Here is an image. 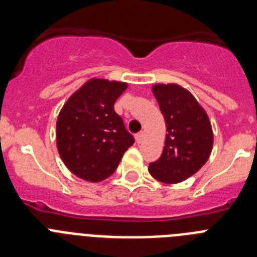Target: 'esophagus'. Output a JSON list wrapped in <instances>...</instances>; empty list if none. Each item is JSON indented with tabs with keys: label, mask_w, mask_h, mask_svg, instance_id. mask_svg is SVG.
Returning a JSON list of instances; mask_svg holds the SVG:
<instances>
[{
	"label": "esophagus",
	"mask_w": 257,
	"mask_h": 257,
	"mask_svg": "<svg viewBox=\"0 0 257 257\" xmlns=\"http://www.w3.org/2000/svg\"><path fill=\"white\" fill-rule=\"evenodd\" d=\"M144 136H145V134H144V131H140V133H138L135 135V139H136V142L139 143V144H142L143 142H144Z\"/></svg>",
	"instance_id": "obj_1"
}]
</instances>
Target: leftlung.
Listing matches in <instances>:
<instances>
[{"mask_svg": "<svg viewBox=\"0 0 257 257\" xmlns=\"http://www.w3.org/2000/svg\"><path fill=\"white\" fill-rule=\"evenodd\" d=\"M152 90L169 134L162 154L149 163L148 170L158 181L180 183L207 162L212 151V127L196 97L181 86L154 85Z\"/></svg>", "mask_w": 257, "mask_h": 257, "instance_id": "left-lung-1", "label": "left lung"}]
</instances>
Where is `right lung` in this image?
<instances>
[{
    "label": "right lung",
    "instance_id": "obj_1",
    "mask_svg": "<svg viewBox=\"0 0 257 257\" xmlns=\"http://www.w3.org/2000/svg\"><path fill=\"white\" fill-rule=\"evenodd\" d=\"M127 83L92 78L68 99L56 122L61 160L76 176L97 183L109 178L135 143L115 113Z\"/></svg>",
    "mask_w": 257,
    "mask_h": 257
}]
</instances>
